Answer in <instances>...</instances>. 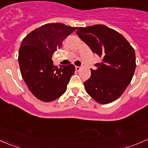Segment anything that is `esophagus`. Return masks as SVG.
Segmentation results:
<instances>
[{"instance_id": "esophagus-1", "label": "esophagus", "mask_w": 148, "mask_h": 148, "mask_svg": "<svg viewBox=\"0 0 148 148\" xmlns=\"http://www.w3.org/2000/svg\"><path fill=\"white\" fill-rule=\"evenodd\" d=\"M75 69H76V71H79L80 69H81V68H80L79 66H76Z\"/></svg>"}]
</instances>
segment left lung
Wrapping results in <instances>:
<instances>
[{
	"instance_id": "left-lung-1",
	"label": "left lung",
	"mask_w": 148,
	"mask_h": 148,
	"mask_svg": "<svg viewBox=\"0 0 148 148\" xmlns=\"http://www.w3.org/2000/svg\"><path fill=\"white\" fill-rule=\"evenodd\" d=\"M76 34L93 53L102 58L91 69V77L84 82L86 92L96 102L116 100L130 83L135 72V52L120 33L104 25L78 27Z\"/></svg>"
}]
</instances>
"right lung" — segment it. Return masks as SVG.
Here are the masks:
<instances>
[{"label": "right lung", "mask_w": 148, "mask_h": 148, "mask_svg": "<svg viewBox=\"0 0 148 148\" xmlns=\"http://www.w3.org/2000/svg\"><path fill=\"white\" fill-rule=\"evenodd\" d=\"M76 29L63 23H47L23 38L19 49V66L28 89L37 99L51 102L66 90L75 67L73 64L55 66L51 58Z\"/></svg>", "instance_id": "right-lung-1"}]
</instances>
